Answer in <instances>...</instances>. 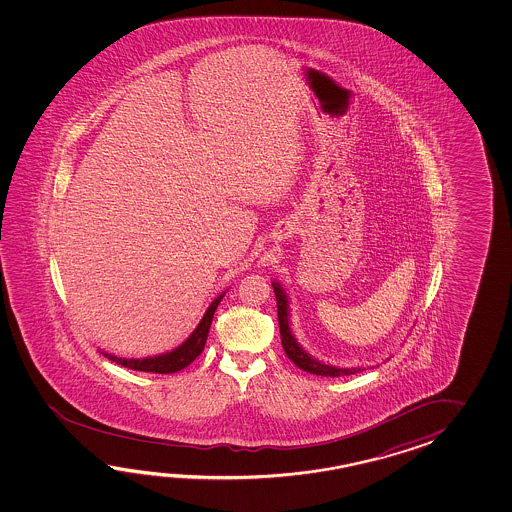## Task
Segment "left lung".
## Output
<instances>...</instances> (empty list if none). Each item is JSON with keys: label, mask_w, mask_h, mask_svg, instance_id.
<instances>
[{"label": "left lung", "mask_w": 512, "mask_h": 512, "mask_svg": "<svg viewBox=\"0 0 512 512\" xmlns=\"http://www.w3.org/2000/svg\"><path fill=\"white\" fill-rule=\"evenodd\" d=\"M274 287V294H276V305H278V324H280V337H282V346L285 355L289 359L293 360L294 364L300 368V370L307 371V373H313V375H322V377H340V375H353L357 371H362L360 368H335V366H329V364H322L318 360L313 359L311 355H307L304 349L298 346V342L294 340L291 335V329H289V302H287V296L283 293L280 283H272Z\"/></svg>", "instance_id": "left-lung-1"}]
</instances>
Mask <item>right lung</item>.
<instances>
[{"instance_id":"1","label":"right lung","mask_w":512,"mask_h":512,"mask_svg":"<svg viewBox=\"0 0 512 512\" xmlns=\"http://www.w3.org/2000/svg\"><path fill=\"white\" fill-rule=\"evenodd\" d=\"M223 296H225V293L219 294L218 298L210 304L207 313L203 316V320L196 327V331L186 338L185 342L179 348H175L174 351L164 353V355H157V357H150V359H119V357L109 355V353H104V357H108L111 362H117V364L128 368V370L150 371V373H175V371L183 370L186 366H190L201 355V351L205 349L212 318H214V313H216V309H218L219 302H221Z\"/></svg>"}]
</instances>
